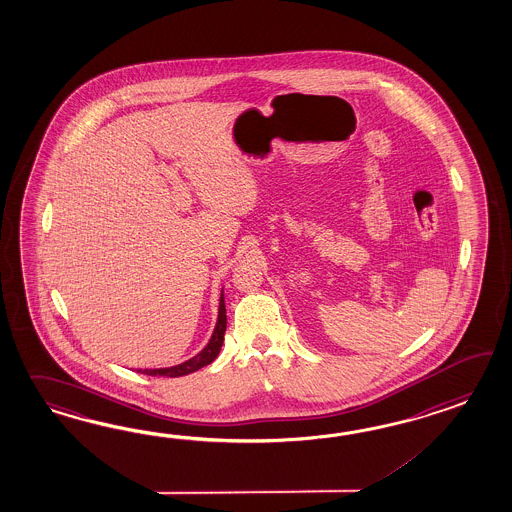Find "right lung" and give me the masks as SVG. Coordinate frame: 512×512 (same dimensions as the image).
<instances>
[{
  "label": "right lung",
  "mask_w": 512,
  "mask_h": 512,
  "mask_svg": "<svg viewBox=\"0 0 512 512\" xmlns=\"http://www.w3.org/2000/svg\"><path fill=\"white\" fill-rule=\"evenodd\" d=\"M226 332V308H225V295L221 289V297H219V313H217V322H215L214 333L208 341V345L204 346L203 350L197 356L190 357L188 361L175 365V367H166V369H138V372L147 374V376H167V378H179V376H186L195 370L203 369L206 365H210L215 357L219 356L221 346L225 341Z\"/></svg>",
  "instance_id": "obj_1"
}]
</instances>
